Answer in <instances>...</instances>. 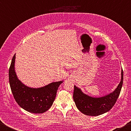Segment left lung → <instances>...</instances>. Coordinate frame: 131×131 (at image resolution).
Returning a JSON list of instances; mask_svg holds the SVG:
<instances>
[{
	"label": "left lung",
	"mask_w": 131,
	"mask_h": 131,
	"mask_svg": "<svg viewBox=\"0 0 131 131\" xmlns=\"http://www.w3.org/2000/svg\"><path fill=\"white\" fill-rule=\"evenodd\" d=\"M123 83V70H121V79L117 88L113 92L104 97H91L84 94L81 89L74 86L73 98L77 108L86 115L97 116L109 111L120 95Z\"/></svg>",
	"instance_id": "1"
}]
</instances>
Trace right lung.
Returning <instances> with one entry per match:
<instances>
[{"instance_id":"1","label":"right lung","mask_w":131,"mask_h":131,"mask_svg":"<svg viewBox=\"0 0 131 131\" xmlns=\"http://www.w3.org/2000/svg\"><path fill=\"white\" fill-rule=\"evenodd\" d=\"M15 54L9 68V82L16 102L19 106L32 113H42L53 104L59 86L63 81L52 82L40 88H31L25 86L18 79L15 71Z\"/></svg>"}]
</instances>
